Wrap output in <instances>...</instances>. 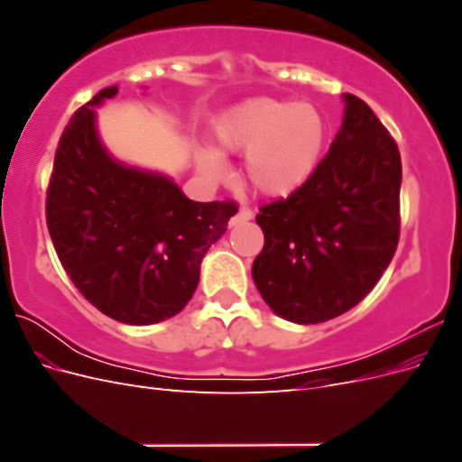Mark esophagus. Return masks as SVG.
Wrapping results in <instances>:
<instances>
[{
    "label": "esophagus",
    "mask_w": 462,
    "mask_h": 462,
    "mask_svg": "<svg viewBox=\"0 0 462 462\" xmlns=\"http://www.w3.org/2000/svg\"><path fill=\"white\" fill-rule=\"evenodd\" d=\"M253 212H250V209H246V208H241L239 212H236L231 219H229V227H236V226H241V223H246V221H250L253 219Z\"/></svg>",
    "instance_id": "1"
}]
</instances>
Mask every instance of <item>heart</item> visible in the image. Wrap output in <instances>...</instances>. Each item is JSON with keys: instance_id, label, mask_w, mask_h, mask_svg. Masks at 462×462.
<instances>
[{"instance_id": "1", "label": "heart", "mask_w": 462, "mask_h": 462, "mask_svg": "<svg viewBox=\"0 0 462 462\" xmlns=\"http://www.w3.org/2000/svg\"><path fill=\"white\" fill-rule=\"evenodd\" d=\"M221 152H245L243 177L262 197L289 199L316 177L328 148L329 125L310 102L253 97L233 106L214 123ZM197 165L206 175H219L221 153L197 152Z\"/></svg>"}]
</instances>
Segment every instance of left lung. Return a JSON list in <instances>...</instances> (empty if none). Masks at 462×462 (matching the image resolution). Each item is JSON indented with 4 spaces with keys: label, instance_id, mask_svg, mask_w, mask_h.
Listing matches in <instances>:
<instances>
[{
    "label": "left lung",
    "instance_id": "obj_1",
    "mask_svg": "<svg viewBox=\"0 0 462 462\" xmlns=\"http://www.w3.org/2000/svg\"><path fill=\"white\" fill-rule=\"evenodd\" d=\"M345 114L316 177L260 208L263 248L253 279L270 309L295 324L351 310L399 243L401 153L366 102L343 94Z\"/></svg>",
    "mask_w": 462,
    "mask_h": 462
}]
</instances>
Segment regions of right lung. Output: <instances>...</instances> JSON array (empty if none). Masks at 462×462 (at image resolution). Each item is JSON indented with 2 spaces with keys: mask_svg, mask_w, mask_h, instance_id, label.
I'll list each match as a JSON object with an SVG mask.
<instances>
[{
  "mask_svg": "<svg viewBox=\"0 0 462 462\" xmlns=\"http://www.w3.org/2000/svg\"><path fill=\"white\" fill-rule=\"evenodd\" d=\"M97 92L55 150L46 221L75 287L106 316L150 326L179 314L197 291L208 248L227 231L233 202L189 200L171 177L119 162L104 146Z\"/></svg>",
  "mask_w": 462,
  "mask_h": 462,
  "instance_id": "obj_1",
  "label": "right lung"
}]
</instances>
